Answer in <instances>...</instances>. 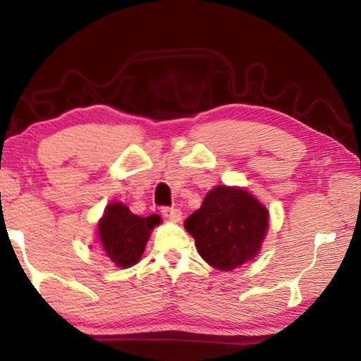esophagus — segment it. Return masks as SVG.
<instances>
[{"label": "esophagus", "mask_w": 361, "mask_h": 361, "mask_svg": "<svg viewBox=\"0 0 361 361\" xmlns=\"http://www.w3.org/2000/svg\"><path fill=\"white\" fill-rule=\"evenodd\" d=\"M162 215L166 216L167 219H170V221H173V223H180L181 221V210H178V209H173V207H164L162 209Z\"/></svg>", "instance_id": "34e87169"}]
</instances>
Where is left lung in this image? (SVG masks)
<instances>
[{"label": "left lung", "mask_w": 361, "mask_h": 361, "mask_svg": "<svg viewBox=\"0 0 361 361\" xmlns=\"http://www.w3.org/2000/svg\"><path fill=\"white\" fill-rule=\"evenodd\" d=\"M205 262L218 271H234L261 252L269 229V212L239 186H216L185 221Z\"/></svg>", "instance_id": "8db88e82"}]
</instances>
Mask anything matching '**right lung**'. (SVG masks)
Masks as SVG:
<instances>
[{"label":"right lung","mask_w":361,"mask_h":361,"mask_svg":"<svg viewBox=\"0 0 361 361\" xmlns=\"http://www.w3.org/2000/svg\"><path fill=\"white\" fill-rule=\"evenodd\" d=\"M161 224V216H138L122 202L106 205L99 219L97 239L103 255L116 267H132L143 256L151 231Z\"/></svg>","instance_id":"1"}]
</instances>
